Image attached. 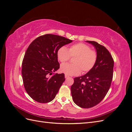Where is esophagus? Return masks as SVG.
<instances>
[{"label": "esophagus", "mask_w": 132, "mask_h": 132, "mask_svg": "<svg viewBox=\"0 0 132 132\" xmlns=\"http://www.w3.org/2000/svg\"><path fill=\"white\" fill-rule=\"evenodd\" d=\"M69 77V75H65V78H66V79H67V78H68Z\"/></svg>", "instance_id": "esophagus-1"}]
</instances>
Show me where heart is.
<instances>
[{
  "label": "heart",
  "mask_w": 132,
  "mask_h": 132,
  "mask_svg": "<svg viewBox=\"0 0 132 132\" xmlns=\"http://www.w3.org/2000/svg\"><path fill=\"white\" fill-rule=\"evenodd\" d=\"M57 58L61 63L74 57V64L65 63L61 66L62 72L68 75H78L82 70L87 73L95 66L97 60L96 51L91 50V47L83 43H78L70 46L68 50L64 46L59 48L57 51Z\"/></svg>",
  "instance_id": "1"
}]
</instances>
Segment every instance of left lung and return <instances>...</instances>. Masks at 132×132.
Returning <instances> with one entry per match:
<instances>
[{
	"label": "left lung",
	"mask_w": 132,
	"mask_h": 132,
	"mask_svg": "<svg viewBox=\"0 0 132 132\" xmlns=\"http://www.w3.org/2000/svg\"><path fill=\"white\" fill-rule=\"evenodd\" d=\"M86 42L96 50L97 62L87 74L75 78L71 86L73 101L84 109L96 106L104 98L112 80L114 66L113 59L105 47L95 41Z\"/></svg>",
	"instance_id": "obj_1"
}]
</instances>
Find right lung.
<instances>
[{
  "mask_svg": "<svg viewBox=\"0 0 132 132\" xmlns=\"http://www.w3.org/2000/svg\"><path fill=\"white\" fill-rule=\"evenodd\" d=\"M71 42L64 37L46 34L36 38L27 48L21 73L26 91L36 101L48 103L55 98L65 81L64 74L53 73L59 68L57 51Z\"/></svg>",
  "mask_w": 132,
  "mask_h": 132,
  "instance_id": "1",
  "label": "right lung"
}]
</instances>
